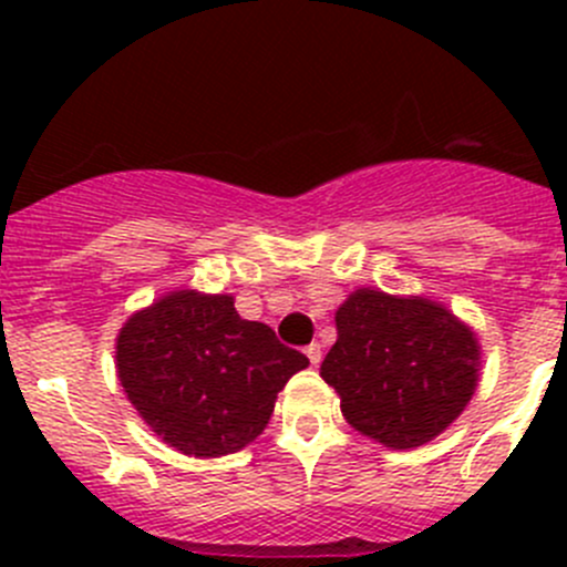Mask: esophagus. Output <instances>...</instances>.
Wrapping results in <instances>:
<instances>
[{
    "mask_svg": "<svg viewBox=\"0 0 567 567\" xmlns=\"http://www.w3.org/2000/svg\"><path fill=\"white\" fill-rule=\"evenodd\" d=\"M307 359H310V364L312 368H318L320 364V357H323V351H320V342H310V346H307Z\"/></svg>",
    "mask_w": 567,
    "mask_h": 567,
    "instance_id": "esophagus-1",
    "label": "esophagus"
}]
</instances>
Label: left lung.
<instances>
[{"instance_id":"8db88e82","label":"left lung","mask_w":567,"mask_h":567,"mask_svg":"<svg viewBox=\"0 0 567 567\" xmlns=\"http://www.w3.org/2000/svg\"><path fill=\"white\" fill-rule=\"evenodd\" d=\"M334 323L320 379L340 394L348 425L384 447L433 442L477 390V334L439 301L359 288Z\"/></svg>"}]
</instances>
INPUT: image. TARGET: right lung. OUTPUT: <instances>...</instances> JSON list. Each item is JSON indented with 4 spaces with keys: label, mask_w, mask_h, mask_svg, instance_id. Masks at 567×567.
Here are the masks:
<instances>
[{
    "label": "right lung",
    "mask_w": 567,
    "mask_h": 567,
    "mask_svg": "<svg viewBox=\"0 0 567 567\" xmlns=\"http://www.w3.org/2000/svg\"><path fill=\"white\" fill-rule=\"evenodd\" d=\"M310 364L230 293L173 290L123 323L114 368L145 425L192 458L238 453L266 431L290 375Z\"/></svg>",
    "instance_id": "1"
}]
</instances>
